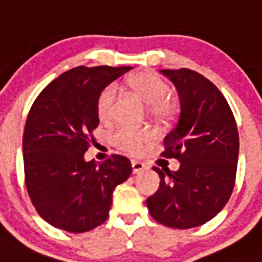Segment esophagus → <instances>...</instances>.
I'll use <instances>...</instances> for the list:
<instances>
[{"mask_svg":"<svg viewBox=\"0 0 262 262\" xmlns=\"http://www.w3.org/2000/svg\"><path fill=\"white\" fill-rule=\"evenodd\" d=\"M132 168H133V174H139L145 168V164L137 162V160H132Z\"/></svg>","mask_w":262,"mask_h":262,"instance_id":"1","label":"esophagus"}]
</instances>
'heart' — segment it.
Segmentation results:
<instances>
[{"label":"heart","instance_id":"heart-1","mask_svg":"<svg viewBox=\"0 0 262 262\" xmlns=\"http://www.w3.org/2000/svg\"><path fill=\"white\" fill-rule=\"evenodd\" d=\"M127 85L147 103L149 114L158 121H170L178 113V103L174 98L168 96L170 85L154 72H140L133 75L127 79ZM115 95L117 88L113 84L100 92L96 102V110L100 119L110 118ZM152 139V132L145 127L119 126L111 136L115 147L132 155H139Z\"/></svg>","mask_w":262,"mask_h":262}]
</instances>
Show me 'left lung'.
<instances>
[{
	"label": "left lung",
	"instance_id": "obj_1",
	"mask_svg": "<svg viewBox=\"0 0 262 262\" xmlns=\"http://www.w3.org/2000/svg\"><path fill=\"white\" fill-rule=\"evenodd\" d=\"M178 91L181 114L164 137L163 158L178 159L170 171L154 167L159 189L147 199L156 222L171 228H193L215 217L234 189L239 137L231 108L215 84L197 72L162 69Z\"/></svg>",
	"mask_w": 262,
	"mask_h": 262
}]
</instances>
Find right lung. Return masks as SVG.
I'll use <instances>...</instances> for the list:
<instances>
[{
  "label": "right lung",
  "mask_w": 262,
  "mask_h": 262,
  "mask_svg": "<svg viewBox=\"0 0 262 262\" xmlns=\"http://www.w3.org/2000/svg\"><path fill=\"white\" fill-rule=\"evenodd\" d=\"M132 67H77L35 99L23 136L26 186L39 216L55 228L85 232L104 223L113 191L132 174L127 158L85 162L98 127L100 92ZM94 141V140H92Z\"/></svg>",
  "instance_id": "1"
}]
</instances>
